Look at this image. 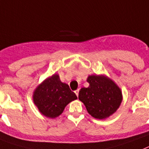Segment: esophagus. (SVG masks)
<instances>
[{"mask_svg":"<svg viewBox=\"0 0 149 149\" xmlns=\"http://www.w3.org/2000/svg\"><path fill=\"white\" fill-rule=\"evenodd\" d=\"M79 89H77V90H75V93H76V95H77V97H78L79 95Z\"/></svg>","mask_w":149,"mask_h":149,"instance_id":"esophagus-1","label":"esophagus"}]
</instances>
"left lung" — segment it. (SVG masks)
<instances>
[{"instance_id": "8db88e82", "label": "left lung", "mask_w": 149, "mask_h": 149, "mask_svg": "<svg viewBox=\"0 0 149 149\" xmlns=\"http://www.w3.org/2000/svg\"><path fill=\"white\" fill-rule=\"evenodd\" d=\"M89 87H83L79 93V100L83 102L92 116L103 119L113 114L119 107L123 96L116 84L104 76H89Z\"/></svg>"}]
</instances>
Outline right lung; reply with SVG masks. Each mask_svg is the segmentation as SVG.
I'll use <instances>...</instances> for the list:
<instances>
[{
	"instance_id": "1",
	"label": "right lung",
	"mask_w": 149,
	"mask_h": 149,
	"mask_svg": "<svg viewBox=\"0 0 149 149\" xmlns=\"http://www.w3.org/2000/svg\"><path fill=\"white\" fill-rule=\"evenodd\" d=\"M77 96L66 83H62L57 74L44 80L35 89L33 102L40 112L47 117L59 116L66 106Z\"/></svg>"
}]
</instances>
